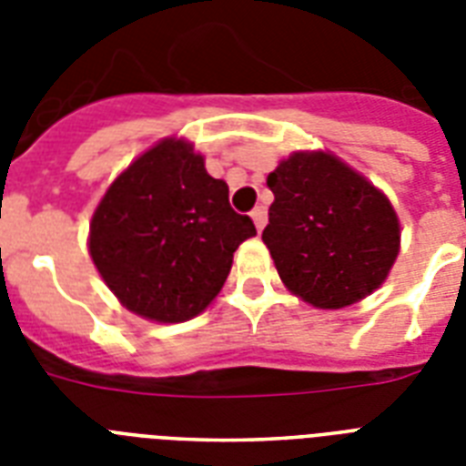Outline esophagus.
Returning <instances> with one entry per match:
<instances>
[{
  "instance_id": "obj_1",
  "label": "esophagus",
  "mask_w": 466,
  "mask_h": 466,
  "mask_svg": "<svg viewBox=\"0 0 466 466\" xmlns=\"http://www.w3.org/2000/svg\"><path fill=\"white\" fill-rule=\"evenodd\" d=\"M251 219H254L256 229L261 232L263 227H266V222H268V212H266V208H263V205H258V208H254V210H251Z\"/></svg>"
}]
</instances>
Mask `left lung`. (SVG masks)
Here are the masks:
<instances>
[{
  "mask_svg": "<svg viewBox=\"0 0 466 466\" xmlns=\"http://www.w3.org/2000/svg\"><path fill=\"white\" fill-rule=\"evenodd\" d=\"M263 241L288 290L340 309L384 283L399 254V219L384 193L336 157L292 155L268 174Z\"/></svg>",
  "mask_w": 466,
  "mask_h": 466,
  "instance_id": "left-lung-1",
  "label": "left lung"
}]
</instances>
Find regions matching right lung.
<instances>
[{
  "label": "right lung",
  "instance_id": "obj_1",
  "mask_svg": "<svg viewBox=\"0 0 466 466\" xmlns=\"http://www.w3.org/2000/svg\"><path fill=\"white\" fill-rule=\"evenodd\" d=\"M254 234L203 157L188 142L164 140L106 190L91 219L89 254L127 309L174 324L210 305L234 251Z\"/></svg>",
  "mask_w": 466,
  "mask_h": 466
}]
</instances>
